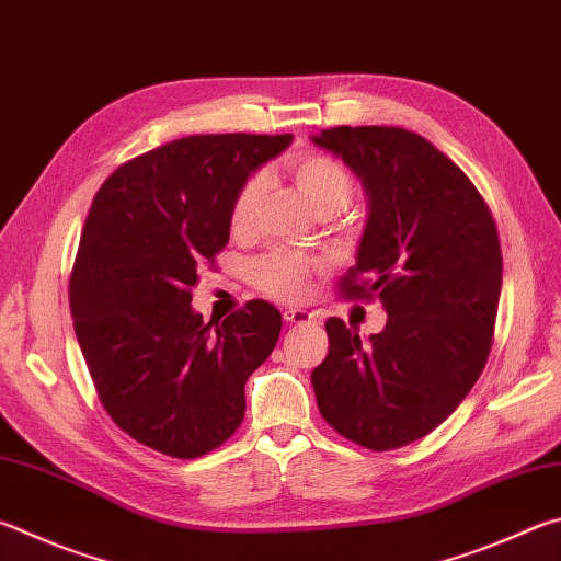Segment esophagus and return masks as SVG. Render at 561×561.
<instances>
[{
	"label": "esophagus",
	"mask_w": 561,
	"mask_h": 561,
	"mask_svg": "<svg viewBox=\"0 0 561 561\" xmlns=\"http://www.w3.org/2000/svg\"><path fill=\"white\" fill-rule=\"evenodd\" d=\"M282 316L287 323H311L316 319V313L307 309H284Z\"/></svg>",
	"instance_id": "obj_1"
}]
</instances>
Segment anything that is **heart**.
I'll return each instance as SVG.
<instances>
[{
  "mask_svg": "<svg viewBox=\"0 0 561 561\" xmlns=\"http://www.w3.org/2000/svg\"><path fill=\"white\" fill-rule=\"evenodd\" d=\"M294 186L307 201L316 216L329 218L331 213L348 206L353 198V176L341 161L325 154H301L289 164ZM264 193V176L254 174L242 183L230 208L232 232H245ZM313 262L299 252L274 250L252 264V279L257 287L274 299L294 301L307 291Z\"/></svg>",
  "mask_w": 561,
  "mask_h": 561,
  "instance_id": "1",
  "label": "heart"
}]
</instances>
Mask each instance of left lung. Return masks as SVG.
Instances as JSON below:
<instances>
[{"label":"left lung","instance_id":"obj_1","mask_svg":"<svg viewBox=\"0 0 561 561\" xmlns=\"http://www.w3.org/2000/svg\"><path fill=\"white\" fill-rule=\"evenodd\" d=\"M311 139L341 157L368 196L341 289L387 311L368 341L335 316L325 321L316 402L345 439L400 449L436 430L485 368L503 284L495 220L471 179L414 131L333 127Z\"/></svg>","mask_w":561,"mask_h":561}]
</instances>
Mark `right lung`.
<instances>
[{
  "mask_svg": "<svg viewBox=\"0 0 561 561\" xmlns=\"http://www.w3.org/2000/svg\"><path fill=\"white\" fill-rule=\"evenodd\" d=\"M291 135H193L112 171L88 210L70 316L100 402L131 439L174 458L228 442L245 382L282 313L254 299L222 323L191 309L198 272L228 245L242 183Z\"/></svg>",
  "mask_w": 561,
  "mask_h": 561,
  "instance_id": "add662e5",
  "label": "right lung"
}]
</instances>
